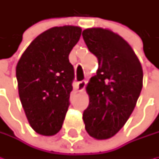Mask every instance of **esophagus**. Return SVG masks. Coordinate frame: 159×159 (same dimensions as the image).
<instances>
[{
  "label": "esophagus",
  "instance_id": "1",
  "mask_svg": "<svg viewBox=\"0 0 159 159\" xmlns=\"http://www.w3.org/2000/svg\"><path fill=\"white\" fill-rule=\"evenodd\" d=\"M86 81L85 80H81V81H79L78 82V90L79 91H83L85 87H86Z\"/></svg>",
  "mask_w": 159,
  "mask_h": 159
}]
</instances>
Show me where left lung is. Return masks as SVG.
<instances>
[{"label":"left lung","instance_id":"1","mask_svg":"<svg viewBox=\"0 0 159 159\" xmlns=\"http://www.w3.org/2000/svg\"><path fill=\"white\" fill-rule=\"evenodd\" d=\"M82 36L99 65L87 86L89 104L83 120L90 136L104 140L116 134L129 119L143 89V72L131 46L119 34L90 28Z\"/></svg>","mask_w":159,"mask_h":159}]
</instances>
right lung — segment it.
Returning a JSON list of instances; mask_svg holds the SVG:
<instances>
[{"mask_svg":"<svg viewBox=\"0 0 159 159\" xmlns=\"http://www.w3.org/2000/svg\"><path fill=\"white\" fill-rule=\"evenodd\" d=\"M81 35V28L53 27L40 34L19 59L16 75L18 94L34 131L54 135L62 128L74 80L69 54Z\"/></svg>","mask_w":159,"mask_h":159,"instance_id":"right-lung-1","label":"right lung"}]
</instances>
